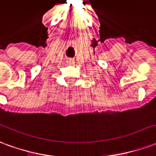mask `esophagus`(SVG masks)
<instances>
[{
    "label": "esophagus",
    "mask_w": 156,
    "mask_h": 156,
    "mask_svg": "<svg viewBox=\"0 0 156 156\" xmlns=\"http://www.w3.org/2000/svg\"><path fill=\"white\" fill-rule=\"evenodd\" d=\"M67 63H68V64H72V63H73V61H72V60H68V61H67Z\"/></svg>",
    "instance_id": "1"
}]
</instances>
